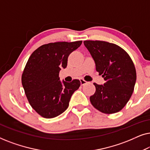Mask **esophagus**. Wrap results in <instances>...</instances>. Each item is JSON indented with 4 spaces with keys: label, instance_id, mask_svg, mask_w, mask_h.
<instances>
[{
    "label": "esophagus",
    "instance_id": "esophagus-1",
    "mask_svg": "<svg viewBox=\"0 0 150 150\" xmlns=\"http://www.w3.org/2000/svg\"><path fill=\"white\" fill-rule=\"evenodd\" d=\"M80 82H81V86H84V85H86V84L87 83V82L85 81V80H83V79H80Z\"/></svg>",
    "mask_w": 150,
    "mask_h": 150
}]
</instances>
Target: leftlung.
Instances as JSON below:
<instances>
[{"mask_svg": "<svg viewBox=\"0 0 150 150\" xmlns=\"http://www.w3.org/2000/svg\"><path fill=\"white\" fill-rule=\"evenodd\" d=\"M96 63L104 85L93 83L96 92L90 97L92 105L106 114L117 112L126 106L134 91L136 69L128 53L117 45L103 41H84Z\"/></svg>", "mask_w": 150, "mask_h": 150, "instance_id": "left-lung-1", "label": "left lung"}]
</instances>
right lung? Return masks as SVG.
Wrapping results in <instances>:
<instances>
[{"label":"right lung","instance_id":"add662e5","mask_svg":"<svg viewBox=\"0 0 150 150\" xmlns=\"http://www.w3.org/2000/svg\"><path fill=\"white\" fill-rule=\"evenodd\" d=\"M82 41L49 43L39 47L30 55L22 76V84L32 108L43 117L50 119L67 109L79 80L60 81L59 71L67 65V58Z\"/></svg>","mask_w":150,"mask_h":150}]
</instances>
